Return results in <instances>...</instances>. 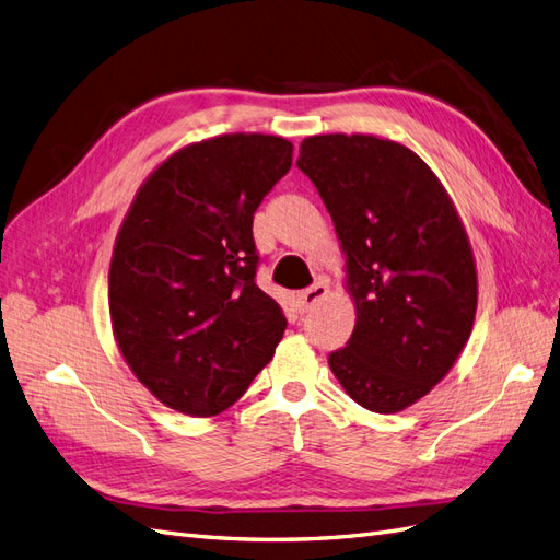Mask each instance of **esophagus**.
Wrapping results in <instances>:
<instances>
[{
	"mask_svg": "<svg viewBox=\"0 0 560 560\" xmlns=\"http://www.w3.org/2000/svg\"><path fill=\"white\" fill-rule=\"evenodd\" d=\"M327 294H329L327 282H315L313 287H308V290H303V292L296 296L299 313H308V311L315 306V303H319Z\"/></svg>",
	"mask_w": 560,
	"mask_h": 560,
	"instance_id": "esophagus-1",
	"label": "esophagus"
}]
</instances>
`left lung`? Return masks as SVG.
Segmentation results:
<instances>
[{
    "mask_svg": "<svg viewBox=\"0 0 560 560\" xmlns=\"http://www.w3.org/2000/svg\"><path fill=\"white\" fill-rule=\"evenodd\" d=\"M299 171L317 186L346 254L354 329L329 366L346 393L397 413L442 381L477 315V266L444 184L409 147L313 135Z\"/></svg>",
    "mask_w": 560,
    "mask_h": 560,
    "instance_id": "obj_1",
    "label": "left lung"
}]
</instances>
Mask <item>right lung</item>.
I'll return each mask as SVG.
<instances>
[{
    "label": "right lung",
    "instance_id": "obj_1",
    "mask_svg": "<svg viewBox=\"0 0 560 560\" xmlns=\"http://www.w3.org/2000/svg\"><path fill=\"white\" fill-rule=\"evenodd\" d=\"M292 142L231 132L165 159L132 198L109 266L126 364L161 404L208 418L270 362L287 319L261 292L254 212L292 167Z\"/></svg>",
    "mask_w": 560,
    "mask_h": 560
}]
</instances>
